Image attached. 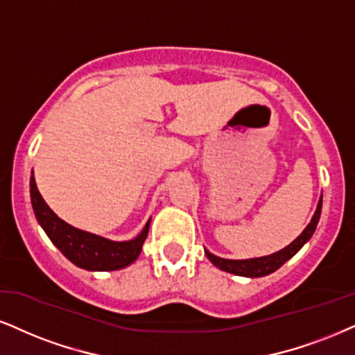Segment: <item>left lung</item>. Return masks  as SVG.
Masks as SVG:
<instances>
[{"instance_id": "obj_1", "label": "left lung", "mask_w": 355, "mask_h": 355, "mask_svg": "<svg viewBox=\"0 0 355 355\" xmlns=\"http://www.w3.org/2000/svg\"><path fill=\"white\" fill-rule=\"evenodd\" d=\"M321 207H322V199H319L316 212H314V216L311 218V222L308 224V227L303 230V234H301L295 242H291L288 247H284L283 250L273 253V255L250 258V260H225V258H218L216 255H212V253L207 250H205V255H207L209 260H211L217 268L229 271V273L240 275V277H250V278L265 277V275H270L273 273V271H277L284 261L290 260V258L295 255V253L298 252L309 239L313 237L314 230H316V225L319 222V217H321Z\"/></svg>"}]
</instances>
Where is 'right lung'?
<instances>
[{
  "mask_svg": "<svg viewBox=\"0 0 355 355\" xmlns=\"http://www.w3.org/2000/svg\"><path fill=\"white\" fill-rule=\"evenodd\" d=\"M29 186L31 204H33L37 222L51 242L78 268L90 271L120 270L133 263L141 253L148 229H150V220L137 239L128 240V242H112L89 232L78 230L57 217L39 194L34 176H31Z\"/></svg>",
  "mask_w": 355,
  "mask_h": 355,
  "instance_id": "add662e5",
  "label": "right lung"
}]
</instances>
